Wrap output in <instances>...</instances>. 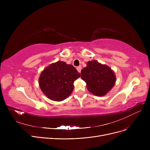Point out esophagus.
Returning <instances> with one entry per match:
<instances>
[{
	"mask_svg": "<svg viewBox=\"0 0 150 150\" xmlns=\"http://www.w3.org/2000/svg\"><path fill=\"white\" fill-rule=\"evenodd\" d=\"M76 69H77V70H78V72L80 74V73H81V67L80 66V67H76Z\"/></svg>",
	"mask_w": 150,
	"mask_h": 150,
	"instance_id": "1",
	"label": "esophagus"
}]
</instances>
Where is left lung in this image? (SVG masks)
Wrapping results in <instances>:
<instances>
[{"instance_id":"1","label":"left lung","mask_w":150,"mask_h":150,"mask_svg":"<svg viewBox=\"0 0 150 150\" xmlns=\"http://www.w3.org/2000/svg\"><path fill=\"white\" fill-rule=\"evenodd\" d=\"M86 64L87 66L81 70V78L86 83L88 91L97 96L106 95L115 83L113 70L96 60L88 61Z\"/></svg>"}]
</instances>
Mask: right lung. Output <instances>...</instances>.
Returning a JSON list of instances; mask_svg holds the SVG:
<instances>
[{"mask_svg": "<svg viewBox=\"0 0 150 150\" xmlns=\"http://www.w3.org/2000/svg\"><path fill=\"white\" fill-rule=\"evenodd\" d=\"M80 76L72 65L59 61L44 69L39 78V84L47 98L61 101L72 93L74 83Z\"/></svg>", "mask_w": 150, "mask_h": 150, "instance_id": "obj_1", "label": "right lung"}]
</instances>
